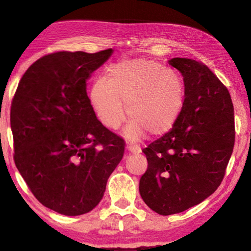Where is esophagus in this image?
<instances>
[{
  "label": "esophagus",
  "mask_w": 251,
  "mask_h": 251,
  "mask_svg": "<svg viewBox=\"0 0 251 251\" xmlns=\"http://www.w3.org/2000/svg\"><path fill=\"white\" fill-rule=\"evenodd\" d=\"M126 151L129 152V154H139L142 151L141 147L137 145H127L126 146Z\"/></svg>",
  "instance_id": "34e87169"
}]
</instances>
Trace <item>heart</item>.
<instances>
[{"instance_id":"obj_1","label":"heart","mask_w":251,"mask_h":251,"mask_svg":"<svg viewBox=\"0 0 251 251\" xmlns=\"http://www.w3.org/2000/svg\"><path fill=\"white\" fill-rule=\"evenodd\" d=\"M91 104L99 121L116 130L133 118L123 135L137 141L166 134L173 128L185 104V86L179 74L145 58L125 59L109 67L108 79L99 78L91 90Z\"/></svg>"}]
</instances>
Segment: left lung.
Here are the masks:
<instances>
[{
    "label": "left lung",
    "mask_w": 251,
    "mask_h": 251,
    "mask_svg": "<svg viewBox=\"0 0 251 251\" xmlns=\"http://www.w3.org/2000/svg\"><path fill=\"white\" fill-rule=\"evenodd\" d=\"M168 64L180 72L185 104L175 125L143 152L148 167L139 194L163 216L185 211L215 193L235 144L230 94L202 63L175 57Z\"/></svg>",
    "instance_id": "8db88e82"
}]
</instances>
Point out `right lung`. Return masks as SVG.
I'll use <instances>...</instances> for the list:
<instances>
[{
    "mask_svg": "<svg viewBox=\"0 0 251 251\" xmlns=\"http://www.w3.org/2000/svg\"><path fill=\"white\" fill-rule=\"evenodd\" d=\"M113 52L45 55L25 72L12 101L16 168L37 201L61 215L94 209L124 155V141L97 120L86 92Z\"/></svg>",
    "mask_w": 251,
    "mask_h": 251,
    "instance_id": "obj_1",
    "label": "right lung"
}]
</instances>
